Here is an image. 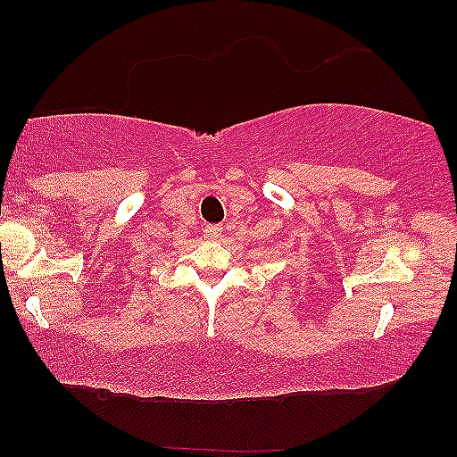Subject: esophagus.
I'll return each instance as SVG.
<instances>
[{
  "mask_svg": "<svg viewBox=\"0 0 457 457\" xmlns=\"http://www.w3.org/2000/svg\"><path fill=\"white\" fill-rule=\"evenodd\" d=\"M204 235L207 237V239H218V237L222 235V227L220 224H207V227L204 228Z\"/></svg>",
  "mask_w": 457,
  "mask_h": 457,
  "instance_id": "obj_1",
  "label": "esophagus"
}]
</instances>
